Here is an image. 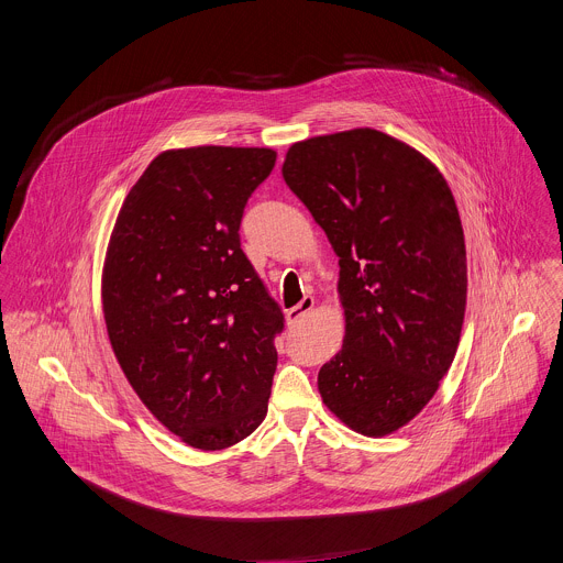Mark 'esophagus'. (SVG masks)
<instances>
[{
	"label": "esophagus",
	"mask_w": 563,
	"mask_h": 563,
	"mask_svg": "<svg viewBox=\"0 0 563 563\" xmlns=\"http://www.w3.org/2000/svg\"><path fill=\"white\" fill-rule=\"evenodd\" d=\"M313 296H305L296 307H291V309H287V320L289 323H298V320H302L311 309H313Z\"/></svg>",
	"instance_id": "34e87169"
}]
</instances>
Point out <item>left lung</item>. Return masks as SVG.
<instances>
[{"label":"left lung","instance_id":"obj_1","mask_svg":"<svg viewBox=\"0 0 563 563\" xmlns=\"http://www.w3.org/2000/svg\"><path fill=\"white\" fill-rule=\"evenodd\" d=\"M283 178L341 267L345 339L318 391L354 432L391 434L430 404L459 347L467 263L454 196L432 159L369 126L294 142Z\"/></svg>","mask_w":563,"mask_h":563}]
</instances>
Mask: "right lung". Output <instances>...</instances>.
Wrapping results in <instances>:
<instances>
[{
  "mask_svg": "<svg viewBox=\"0 0 563 563\" xmlns=\"http://www.w3.org/2000/svg\"><path fill=\"white\" fill-rule=\"evenodd\" d=\"M267 146L155 155L126 194L102 269L113 354L146 410L198 450L265 419L283 311L240 250V220L272 174Z\"/></svg>",
  "mask_w": 563,
  "mask_h": 563,
  "instance_id": "obj_1",
  "label": "right lung"
}]
</instances>
